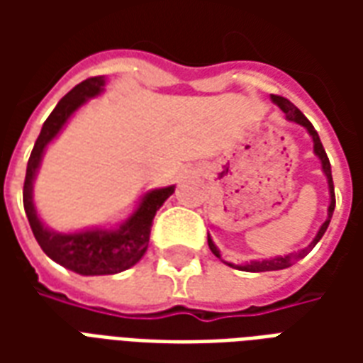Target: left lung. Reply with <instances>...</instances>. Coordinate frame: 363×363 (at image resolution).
Here are the masks:
<instances>
[{
	"label": "left lung",
	"instance_id": "8db88e82",
	"mask_svg": "<svg viewBox=\"0 0 363 363\" xmlns=\"http://www.w3.org/2000/svg\"><path fill=\"white\" fill-rule=\"evenodd\" d=\"M270 99H272L274 104H278L281 111L286 112V118L289 120V122H296V124H299V126H303L305 130H307V134L311 135L313 140V153L319 157L320 161V169H323V173H325V177H327V182H328V194H330V204H328V212H327V220L323 221V225L319 228V231H317V235L313 237V241L305 249H301V251L297 252H289V255H286V257H274V259H267V260H251V262H245V264H233V262H225L228 267H233V268H239V270H245V272H268V270H284V268H289L291 264H296L297 260L303 259L305 255H309V251H311L315 245L319 243L320 237L325 235V231H327L328 223H330V218H333V212H335V184H333V173H330V161H328L327 153H325V147H323V143H320V138L319 134H317V130L313 128V124L309 122V120L305 118V114L299 108H297L296 104L289 103L288 99H284V96H278V95H270ZM208 247H210V251L218 257V259H221L220 255V249L216 247V243L212 241V237H210V233H208Z\"/></svg>",
	"mask_w": 363,
	"mask_h": 363
}]
</instances>
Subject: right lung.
<instances>
[{"mask_svg": "<svg viewBox=\"0 0 363 363\" xmlns=\"http://www.w3.org/2000/svg\"><path fill=\"white\" fill-rule=\"evenodd\" d=\"M106 77L96 75L89 77L79 85H75L50 112V116L43 124L40 135L36 138L33 153L27 163V177L23 186V204L27 213L35 239L54 262H58L72 272L82 276H104L118 274L132 268L140 262L147 251L153 218L165 200L174 192V186L155 189L145 192L138 202L134 213L122 221L118 228H89L72 233H60L48 229L38 218V212L33 200V184H35L38 167L48 143L62 132L67 120L74 116L77 108H82L93 96H99L104 91Z\"/></svg>", "mask_w": 363, "mask_h": 363, "instance_id": "right-lung-1", "label": "right lung"}]
</instances>
